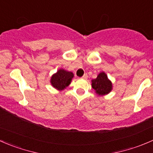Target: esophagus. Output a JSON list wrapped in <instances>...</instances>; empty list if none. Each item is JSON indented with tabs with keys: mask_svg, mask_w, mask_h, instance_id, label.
Here are the masks:
<instances>
[{
	"mask_svg": "<svg viewBox=\"0 0 153 153\" xmlns=\"http://www.w3.org/2000/svg\"><path fill=\"white\" fill-rule=\"evenodd\" d=\"M88 77V76L87 74H85L82 76V79H87Z\"/></svg>",
	"mask_w": 153,
	"mask_h": 153,
	"instance_id": "obj_1",
	"label": "esophagus"
}]
</instances>
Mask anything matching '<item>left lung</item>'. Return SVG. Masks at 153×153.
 Instances as JSON below:
<instances>
[{
	"instance_id": "8db88e82",
	"label": "left lung",
	"mask_w": 153,
	"mask_h": 153,
	"mask_svg": "<svg viewBox=\"0 0 153 153\" xmlns=\"http://www.w3.org/2000/svg\"><path fill=\"white\" fill-rule=\"evenodd\" d=\"M92 88L99 95L109 93L112 88V84L104 72L100 74L94 79H92Z\"/></svg>"
}]
</instances>
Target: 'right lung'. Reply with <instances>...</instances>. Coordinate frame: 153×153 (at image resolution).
<instances>
[{"label":"right lung","instance_id":"right-lung-1","mask_svg":"<svg viewBox=\"0 0 153 153\" xmlns=\"http://www.w3.org/2000/svg\"><path fill=\"white\" fill-rule=\"evenodd\" d=\"M73 77L74 74L72 72L66 71L63 69H60L56 74L53 75L51 77V82L55 88L58 90H62L70 84Z\"/></svg>","mask_w":153,"mask_h":153}]
</instances>
